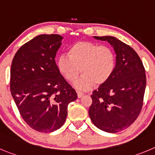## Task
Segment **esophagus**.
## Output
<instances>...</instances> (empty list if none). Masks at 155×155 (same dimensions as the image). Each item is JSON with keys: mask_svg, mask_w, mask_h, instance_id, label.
Listing matches in <instances>:
<instances>
[{"mask_svg": "<svg viewBox=\"0 0 155 155\" xmlns=\"http://www.w3.org/2000/svg\"><path fill=\"white\" fill-rule=\"evenodd\" d=\"M77 94H78V98H81V97H82L84 96V94L82 92H81V91H77Z\"/></svg>", "mask_w": 155, "mask_h": 155, "instance_id": "obj_1", "label": "esophagus"}]
</instances>
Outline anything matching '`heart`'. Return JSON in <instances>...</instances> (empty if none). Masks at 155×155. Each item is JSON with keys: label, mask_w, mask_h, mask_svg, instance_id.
Segmentation results:
<instances>
[{"label": "heart", "mask_w": 155, "mask_h": 155, "mask_svg": "<svg viewBox=\"0 0 155 155\" xmlns=\"http://www.w3.org/2000/svg\"><path fill=\"white\" fill-rule=\"evenodd\" d=\"M115 65V55L110 48L87 41L73 44L67 55L61 54L56 60L58 72L71 83L77 80L81 70L83 75L75 84L81 90L105 84L113 74Z\"/></svg>", "instance_id": "obj_1"}]
</instances>
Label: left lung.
I'll return each instance as SVG.
<instances>
[{
  "label": "left lung",
  "mask_w": 155,
  "mask_h": 155,
  "mask_svg": "<svg viewBox=\"0 0 155 155\" xmlns=\"http://www.w3.org/2000/svg\"><path fill=\"white\" fill-rule=\"evenodd\" d=\"M94 38L111 45L116 65L111 78L93 92L89 116L98 129L116 133L129 127L141 112L146 87L145 71L132 47L113 36Z\"/></svg>",
  "instance_id": "8db88e82"
}]
</instances>
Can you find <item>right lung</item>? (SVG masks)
<instances>
[{
    "mask_svg": "<svg viewBox=\"0 0 155 155\" xmlns=\"http://www.w3.org/2000/svg\"><path fill=\"white\" fill-rule=\"evenodd\" d=\"M63 37L42 34L22 45L10 69V91L23 120L32 129L51 132L65 122L77 93L58 72L54 58Z\"/></svg>",
    "mask_w": 155,
    "mask_h": 155,
    "instance_id": "right-lung-1",
    "label": "right lung"
}]
</instances>
